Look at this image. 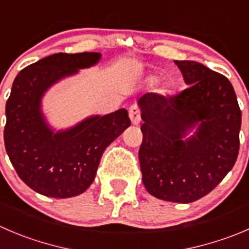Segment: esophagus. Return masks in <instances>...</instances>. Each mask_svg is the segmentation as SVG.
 Masks as SVG:
<instances>
[{
	"mask_svg": "<svg viewBox=\"0 0 249 249\" xmlns=\"http://www.w3.org/2000/svg\"><path fill=\"white\" fill-rule=\"evenodd\" d=\"M129 118L134 125H137L141 122V109L137 106H131L129 108Z\"/></svg>",
	"mask_w": 249,
	"mask_h": 249,
	"instance_id": "esophagus-1",
	"label": "esophagus"
}]
</instances>
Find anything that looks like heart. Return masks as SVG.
<instances>
[{
  "instance_id": "obj_1",
  "label": "heart",
  "mask_w": 249,
  "mask_h": 249,
  "mask_svg": "<svg viewBox=\"0 0 249 249\" xmlns=\"http://www.w3.org/2000/svg\"><path fill=\"white\" fill-rule=\"evenodd\" d=\"M156 80H157L156 78H152V81H156Z\"/></svg>"
}]
</instances>
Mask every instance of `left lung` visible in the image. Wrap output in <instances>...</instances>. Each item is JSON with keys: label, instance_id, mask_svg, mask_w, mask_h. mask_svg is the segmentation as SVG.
Instances as JSON below:
<instances>
[{"label": "left lung", "instance_id": "1", "mask_svg": "<svg viewBox=\"0 0 249 249\" xmlns=\"http://www.w3.org/2000/svg\"><path fill=\"white\" fill-rule=\"evenodd\" d=\"M187 88L139 100L143 135L142 181L159 199L191 203L208 195L232 169L240 149L241 109L226 76L192 60H175ZM197 132L182 140L187 129Z\"/></svg>", "mask_w": 249, "mask_h": 249}]
</instances>
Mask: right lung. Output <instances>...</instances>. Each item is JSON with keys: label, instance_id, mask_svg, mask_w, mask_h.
Wrapping results in <instances>:
<instances>
[{"label": "right lung", "instance_id": "right-lung-1", "mask_svg": "<svg viewBox=\"0 0 249 249\" xmlns=\"http://www.w3.org/2000/svg\"><path fill=\"white\" fill-rule=\"evenodd\" d=\"M100 53H55L19 71L6 105L4 146L26 185L43 196L68 198L95 180L105 149L130 126L126 109L92 117L53 134L40 112L43 92L78 69L97 63Z\"/></svg>", "mask_w": 249, "mask_h": 249}]
</instances>
